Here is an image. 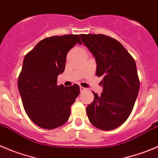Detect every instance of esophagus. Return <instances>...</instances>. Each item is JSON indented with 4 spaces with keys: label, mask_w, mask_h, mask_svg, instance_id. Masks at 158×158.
I'll list each match as a JSON object with an SVG mask.
<instances>
[{
    "label": "esophagus",
    "mask_w": 158,
    "mask_h": 158,
    "mask_svg": "<svg viewBox=\"0 0 158 158\" xmlns=\"http://www.w3.org/2000/svg\"><path fill=\"white\" fill-rule=\"evenodd\" d=\"M85 88H83V87H80V91H81V92H83V91H85Z\"/></svg>",
    "instance_id": "1"
}]
</instances>
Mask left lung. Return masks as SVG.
<instances>
[{"label": "left lung", "mask_w": 158, "mask_h": 158, "mask_svg": "<svg viewBox=\"0 0 158 158\" xmlns=\"http://www.w3.org/2000/svg\"><path fill=\"white\" fill-rule=\"evenodd\" d=\"M84 44L97 63L96 75L102 77L101 95L93 92L87 107L90 123L102 130H112L125 123L133 111L139 89L134 59L115 39L102 34H81Z\"/></svg>", "instance_id": "1"}]
</instances>
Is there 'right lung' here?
<instances>
[{
	"label": "right lung",
	"instance_id": "add662e5",
	"mask_svg": "<svg viewBox=\"0 0 158 158\" xmlns=\"http://www.w3.org/2000/svg\"><path fill=\"white\" fill-rule=\"evenodd\" d=\"M81 44L78 35H55L40 42L24 58L18 88L25 112L35 125L52 130L64 125L70 107L80 94L77 85H57L65 70L67 54Z\"/></svg>",
	"mask_w": 158,
	"mask_h": 158
}]
</instances>
